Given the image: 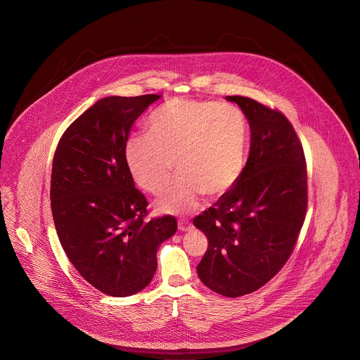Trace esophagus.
<instances>
[{"label":"esophagus","instance_id":"1","mask_svg":"<svg viewBox=\"0 0 360 360\" xmlns=\"http://www.w3.org/2000/svg\"><path fill=\"white\" fill-rule=\"evenodd\" d=\"M193 229V225L187 221H179V231L180 232H188Z\"/></svg>","mask_w":360,"mask_h":360}]
</instances>
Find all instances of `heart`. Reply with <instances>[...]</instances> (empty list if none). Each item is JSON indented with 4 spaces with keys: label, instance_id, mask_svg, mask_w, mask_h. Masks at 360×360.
Here are the masks:
<instances>
[{
    "label": "heart",
    "instance_id": "heart-1",
    "mask_svg": "<svg viewBox=\"0 0 360 360\" xmlns=\"http://www.w3.org/2000/svg\"><path fill=\"white\" fill-rule=\"evenodd\" d=\"M148 134L129 138L122 158L135 184L152 194L166 187L176 163L180 176L156 200L158 212H191L202 194H225L243 173L247 127L232 105L170 101L153 112Z\"/></svg>",
    "mask_w": 360,
    "mask_h": 360
}]
</instances>
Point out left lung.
Wrapping results in <instances>:
<instances>
[{"label":"left lung","mask_w":360,"mask_h":360,"mask_svg":"<svg viewBox=\"0 0 360 360\" xmlns=\"http://www.w3.org/2000/svg\"><path fill=\"white\" fill-rule=\"evenodd\" d=\"M250 125V152L236 184L194 226L208 239L197 266L214 292L238 297L272 279L285 265L304 222L307 172L288 119L243 96H226Z\"/></svg>","instance_id":"1"}]
</instances>
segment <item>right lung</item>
<instances>
[{"label": "right lung", "mask_w": 360, "mask_h": 360, "mask_svg": "<svg viewBox=\"0 0 360 360\" xmlns=\"http://www.w3.org/2000/svg\"><path fill=\"white\" fill-rule=\"evenodd\" d=\"M159 99L98 101L67 128L53 159L50 200L60 243L81 276L115 297L149 285L158 247L177 231L173 217L143 221L148 202L122 158L131 127Z\"/></svg>", "instance_id": "add662e5"}]
</instances>
